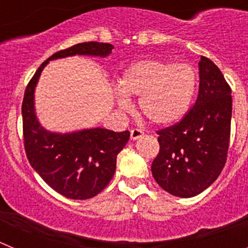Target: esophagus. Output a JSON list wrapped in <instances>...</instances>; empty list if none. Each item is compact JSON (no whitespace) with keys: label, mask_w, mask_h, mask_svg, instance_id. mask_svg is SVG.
I'll return each mask as SVG.
<instances>
[{"label":"esophagus","mask_w":248,"mask_h":248,"mask_svg":"<svg viewBox=\"0 0 248 248\" xmlns=\"http://www.w3.org/2000/svg\"><path fill=\"white\" fill-rule=\"evenodd\" d=\"M144 135L143 130H140V129H131L130 130V139L131 140H137L139 138H141Z\"/></svg>","instance_id":"1"}]
</instances>
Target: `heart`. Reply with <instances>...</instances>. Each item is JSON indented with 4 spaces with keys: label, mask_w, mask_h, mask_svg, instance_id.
<instances>
[{
    "label": "heart",
    "mask_w": 248,
    "mask_h": 248,
    "mask_svg": "<svg viewBox=\"0 0 248 248\" xmlns=\"http://www.w3.org/2000/svg\"><path fill=\"white\" fill-rule=\"evenodd\" d=\"M196 84V73L190 64L141 59L123 74L118 105L123 110H130L131 102L126 94L140 97V110L146 119L155 125H172L189 110Z\"/></svg>",
    "instance_id": "heart-1"
}]
</instances>
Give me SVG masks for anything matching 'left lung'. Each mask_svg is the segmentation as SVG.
Wrapping results in <instances>:
<instances>
[{"instance_id": "8db88e82", "label": "left lung", "mask_w": 248, "mask_h": 248, "mask_svg": "<svg viewBox=\"0 0 248 248\" xmlns=\"http://www.w3.org/2000/svg\"><path fill=\"white\" fill-rule=\"evenodd\" d=\"M198 99L185 117L156 131L160 150L151 164L155 181L169 194L192 198L218 177L231 133V88L209 58L199 62Z\"/></svg>"}]
</instances>
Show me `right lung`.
<instances>
[{"label":"right lung","instance_id":"add662e5","mask_svg":"<svg viewBox=\"0 0 248 248\" xmlns=\"http://www.w3.org/2000/svg\"><path fill=\"white\" fill-rule=\"evenodd\" d=\"M113 45L78 43L50 56L28 83L22 103L23 141L31 166L53 190L73 200H87L104 190L117 168V155L128 143V130L103 128L59 134L46 130L34 113V88L49 61L69 56L107 57Z\"/></svg>","mask_w":248,"mask_h":248}]
</instances>
